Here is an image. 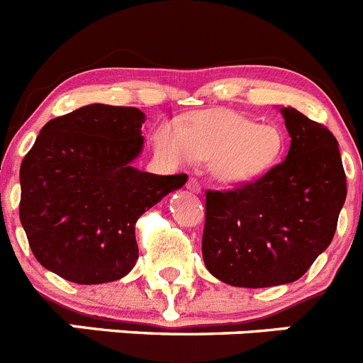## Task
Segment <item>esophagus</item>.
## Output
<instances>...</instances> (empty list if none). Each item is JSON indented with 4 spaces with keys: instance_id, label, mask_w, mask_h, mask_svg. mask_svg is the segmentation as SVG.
<instances>
[{
    "instance_id": "34e87169",
    "label": "esophagus",
    "mask_w": 363,
    "mask_h": 363,
    "mask_svg": "<svg viewBox=\"0 0 363 363\" xmlns=\"http://www.w3.org/2000/svg\"><path fill=\"white\" fill-rule=\"evenodd\" d=\"M187 189L191 192H194V194H199V192H201V185H199V182L196 178H189Z\"/></svg>"
}]
</instances>
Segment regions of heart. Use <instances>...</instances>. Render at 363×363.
Here are the masks:
<instances>
[{
	"label": "heart",
	"mask_w": 363,
	"mask_h": 363,
	"mask_svg": "<svg viewBox=\"0 0 363 363\" xmlns=\"http://www.w3.org/2000/svg\"><path fill=\"white\" fill-rule=\"evenodd\" d=\"M155 147L172 165L210 160V171L224 184H247L278 162L283 135L274 124L255 123L235 112L201 113L185 126L164 124Z\"/></svg>",
	"instance_id": "b5f03b06"
}]
</instances>
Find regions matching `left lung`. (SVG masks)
<instances>
[{
  "mask_svg": "<svg viewBox=\"0 0 363 363\" xmlns=\"http://www.w3.org/2000/svg\"><path fill=\"white\" fill-rule=\"evenodd\" d=\"M291 147L281 164L231 191H206L203 260L220 281L264 289L301 278L330 246L346 201L339 143L281 108Z\"/></svg>",
  "mask_w": 363,
  "mask_h": 363,
  "instance_id": "8db88e82",
  "label": "left lung"
}]
</instances>
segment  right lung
<instances>
[{
    "mask_svg": "<svg viewBox=\"0 0 363 363\" xmlns=\"http://www.w3.org/2000/svg\"><path fill=\"white\" fill-rule=\"evenodd\" d=\"M144 119L133 106L94 103L44 124L21 164L19 217L48 271L98 285L133 269L137 219L187 182L132 167Z\"/></svg>",
    "mask_w": 363,
    "mask_h": 363,
    "instance_id": "1",
    "label": "right lung"
}]
</instances>
